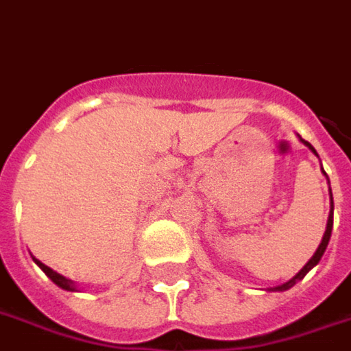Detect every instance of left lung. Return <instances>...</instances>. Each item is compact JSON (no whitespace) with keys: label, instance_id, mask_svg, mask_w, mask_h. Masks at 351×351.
Wrapping results in <instances>:
<instances>
[{"label":"left lung","instance_id":"left-lung-1","mask_svg":"<svg viewBox=\"0 0 351 351\" xmlns=\"http://www.w3.org/2000/svg\"><path fill=\"white\" fill-rule=\"evenodd\" d=\"M298 139H300V135H298ZM304 145L308 147L311 151H313L314 155L318 157V153H316V149H314L308 141H304V139H300ZM322 173H324V169H322ZM326 175V173H324ZM328 178V176H326ZM328 184H330V180H328ZM332 226H334V200H332V189H330V214H328V221H326V232H324V236H322V241H320V245H318V250L314 252V255L308 259V263L306 265L302 267L300 271H298L297 275L293 277V279H289L287 282H282V285H279V287H275V289H269V291H289L291 287H295L300 279H304V275L313 269V267L318 265V261L322 259V255H324V252H326V247H328V241H330V236H332Z\"/></svg>","mask_w":351,"mask_h":351}]
</instances>
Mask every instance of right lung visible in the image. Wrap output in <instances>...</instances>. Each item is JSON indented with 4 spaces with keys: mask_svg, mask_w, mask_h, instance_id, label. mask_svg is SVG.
Instances as JSON below:
<instances>
[{
    "mask_svg": "<svg viewBox=\"0 0 351 351\" xmlns=\"http://www.w3.org/2000/svg\"><path fill=\"white\" fill-rule=\"evenodd\" d=\"M33 261H35V263L45 271V275H47V277H49L56 287H60V289H64V291H70V293L78 291V289H76V285H74V281H70V279H66V277H62L60 273H56V271H53L51 267H47L45 263H40V261L35 259V257H33Z\"/></svg>",
    "mask_w": 351,
    "mask_h": 351,
    "instance_id": "1",
    "label": "right lung"
}]
</instances>
